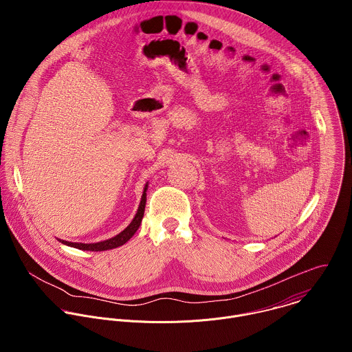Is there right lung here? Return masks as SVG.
I'll return each instance as SVG.
<instances>
[{
	"instance_id": "1",
	"label": "right lung",
	"mask_w": 352,
	"mask_h": 352,
	"mask_svg": "<svg viewBox=\"0 0 352 352\" xmlns=\"http://www.w3.org/2000/svg\"><path fill=\"white\" fill-rule=\"evenodd\" d=\"M146 190H148V184L145 186V190H144V194H142V199L140 203V207H138V211L134 217V219L131 221V223L122 232L119 233L118 236L109 239V240H105V241H100V243H96V244H81V243H69V241H63L60 240L62 244H66L69 247H73V248H77V250H82V251H107V250H113V248H118L123 244H126L133 236L134 233L138 230L141 222H142V218H144V212H145V204H146Z\"/></svg>"
}]
</instances>
